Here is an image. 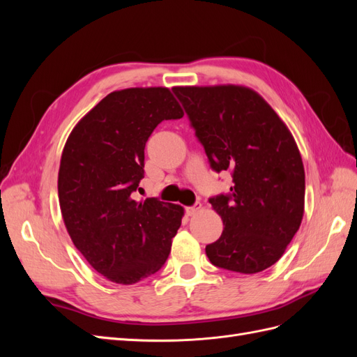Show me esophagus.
<instances>
[{
    "instance_id": "obj_1",
    "label": "esophagus",
    "mask_w": 357,
    "mask_h": 357,
    "mask_svg": "<svg viewBox=\"0 0 357 357\" xmlns=\"http://www.w3.org/2000/svg\"><path fill=\"white\" fill-rule=\"evenodd\" d=\"M201 208H202L201 202H197L195 205H192V207H188V208H186V211H188V214H189V215H195L197 213H199V211H201Z\"/></svg>"
}]
</instances>
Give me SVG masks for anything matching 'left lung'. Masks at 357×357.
I'll use <instances>...</instances> for the list:
<instances>
[{"label": "left lung", "mask_w": 357, "mask_h": 357, "mask_svg": "<svg viewBox=\"0 0 357 357\" xmlns=\"http://www.w3.org/2000/svg\"><path fill=\"white\" fill-rule=\"evenodd\" d=\"M172 92L210 167L232 176L231 192L208 199L223 232L205 253L228 271L261 273L283 256L304 215L305 172L295 139L262 96L244 86H177Z\"/></svg>", "instance_id": "left-lung-1"}]
</instances>
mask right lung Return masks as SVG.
<instances>
[{
	"mask_svg": "<svg viewBox=\"0 0 357 357\" xmlns=\"http://www.w3.org/2000/svg\"><path fill=\"white\" fill-rule=\"evenodd\" d=\"M167 88L112 92L75 125L61 156L63 223L89 265L119 284H134L167 262L183 207L132 192L144 177V147L162 121L181 119Z\"/></svg>",
	"mask_w": 357,
	"mask_h": 357,
	"instance_id": "1",
	"label": "right lung"
}]
</instances>
